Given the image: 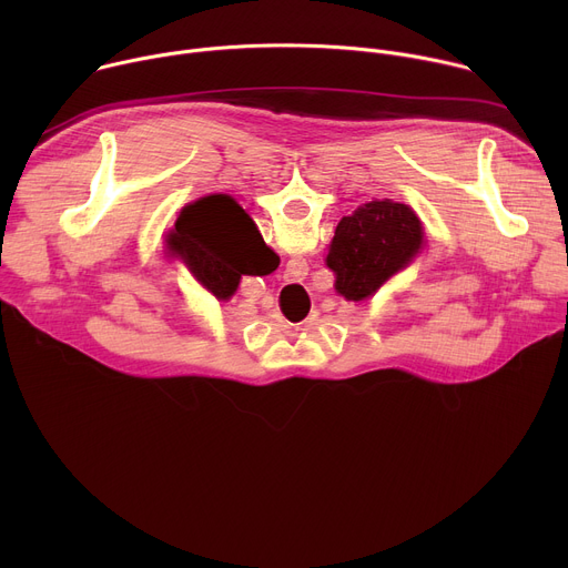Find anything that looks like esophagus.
I'll return each instance as SVG.
<instances>
[{"label": "esophagus", "instance_id": "1", "mask_svg": "<svg viewBox=\"0 0 568 568\" xmlns=\"http://www.w3.org/2000/svg\"><path fill=\"white\" fill-rule=\"evenodd\" d=\"M294 265H298V263H294ZM294 274H296V276H298V272H294Z\"/></svg>", "mask_w": 568, "mask_h": 568}]
</instances>
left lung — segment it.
Returning a JSON list of instances; mask_svg holds the SVG:
<instances>
[{"mask_svg": "<svg viewBox=\"0 0 568 568\" xmlns=\"http://www.w3.org/2000/svg\"><path fill=\"white\" fill-rule=\"evenodd\" d=\"M420 245L423 226L407 204L373 200L342 217L326 263L337 274V292L364 301L407 267Z\"/></svg>", "mask_w": 568, "mask_h": 568, "instance_id": "left-lung-1", "label": "left lung"}]
</instances>
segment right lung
Segmentation results:
<instances>
[{"mask_svg": "<svg viewBox=\"0 0 568 568\" xmlns=\"http://www.w3.org/2000/svg\"><path fill=\"white\" fill-rule=\"evenodd\" d=\"M169 242L217 298H229L242 276H263L274 265L252 217L226 195H209L186 206Z\"/></svg>", "mask_w": 568, "mask_h": 568, "instance_id": "1", "label": "right lung"}]
</instances>
